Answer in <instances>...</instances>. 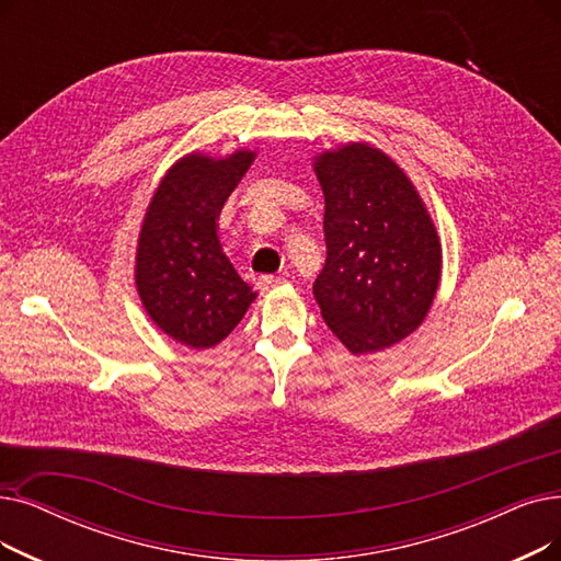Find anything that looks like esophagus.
<instances>
[{"label": "esophagus", "mask_w": 561, "mask_h": 561, "mask_svg": "<svg viewBox=\"0 0 561 561\" xmlns=\"http://www.w3.org/2000/svg\"><path fill=\"white\" fill-rule=\"evenodd\" d=\"M286 284H288L286 277H279V275H263L259 279V288L263 290V294H267V290H275L279 286H286Z\"/></svg>", "instance_id": "obj_1"}]
</instances>
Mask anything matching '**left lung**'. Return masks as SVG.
<instances>
[{
	"label": "left lung",
	"instance_id": "left-lung-1",
	"mask_svg": "<svg viewBox=\"0 0 561 561\" xmlns=\"http://www.w3.org/2000/svg\"><path fill=\"white\" fill-rule=\"evenodd\" d=\"M325 197L328 259L313 284L323 321L353 355L415 332L433 305L443 245L403 169L378 146L348 141L313 158Z\"/></svg>",
	"mask_w": 561,
	"mask_h": 561
}]
</instances>
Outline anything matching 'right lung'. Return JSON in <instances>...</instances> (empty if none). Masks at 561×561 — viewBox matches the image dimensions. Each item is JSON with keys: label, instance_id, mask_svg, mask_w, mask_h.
Wrapping results in <instances>:
<instances>
[{"label": "right lung", "instance_id": "obj_1", "mask_svg": "<svg viewBox=\"0 0 561 561\" xmlns=\"http://www.w3.org/2000/svg\"><path fill=\"white\" fill-rule=\"evenodd\" d=\"M254 158L250 149L225 158L192 151L167 169L144 213L137 294L149 319L187 348L220 344L256 300L217 236V217Z\"/></svg>", "mask_w": 561, "mask_h": 561}]
</instances>
